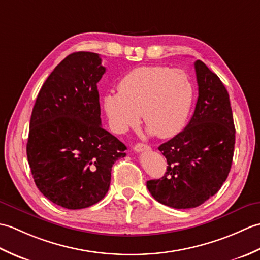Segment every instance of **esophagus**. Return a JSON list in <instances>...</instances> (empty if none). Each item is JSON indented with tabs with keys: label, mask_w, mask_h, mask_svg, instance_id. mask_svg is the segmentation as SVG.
<instances>
[{
	"label": "esophagus",
	"mask_w": 260,
	"mask_h": 260,
	"mask_svg": "<svg viewBox=\"0 0 260 260\" xmlns=\"http://www.w3.org/2000/svg\"><path fill=\"white\" fill-rule=\"evenodd\" d=\"M151 147L144 144V143H137V144L134 146V151L135 152H146V151H150Z\"/></svg>",
	"instance_id": "obj_1"
}]
</instances>
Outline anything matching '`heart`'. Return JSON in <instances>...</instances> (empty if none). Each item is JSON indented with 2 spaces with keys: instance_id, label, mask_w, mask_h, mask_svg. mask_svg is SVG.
<instances>
[{
  "instance_id": "heart-1",
  "label": "heart",
  "mask_w": 260,
  "mask_h": 260,
  "mask_svg": "<svg viewBox=\"0 0 260 260\" xmlns=\"http://www.w3.org/2000/svg\"><path fill=\"white\" fill-rule=\"evenodd\" d=\"M194 99L190 77L165 66H143L126 74L118 92L104 96V110L110 127L123 134L139 124L140 114L150 133L172 137L183 128Z\"/></svg>"
}]
</instances>
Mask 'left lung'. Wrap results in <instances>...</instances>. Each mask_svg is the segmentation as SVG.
Listing matches in <instances>:
<instances>
[{
	"label": "left lung",
	"instance_id": "1",
	"mask_svg": "<svg viewBox=\"0 0 260 260\" xmlns=\"http://www.w3.org/2000/svg\"><path fill=\"white\" fill-rule=\"evenodd\" d=\"M199 96L185 128L158 150L167 158L162 179L146 182L159 203L174 209L199 207L217 193L233 163L236 129L229 93L201 60L194 62Z\"/></svg>",
	"mask_w": 260,
	"mask_h": 260
}]
</instances>
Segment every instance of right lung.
<instances>
[{"label": "right lung", "mask_w": 260, "mask_h": 260, "mask_svg": "<svg viewBox=\"0 0 260 260\" xmlns=\"http://www.w3.org/2000/svg\"><path fill=\"white\" fill-rule=\"evenodd\" d=\"M98 53L64 58L42 85L30 119L26 155L36 185L51 202L76 210L106 196L113 164L126 146L102 127Z\"/></svg>", "instance_id": "add662e5"}]
</instances>
